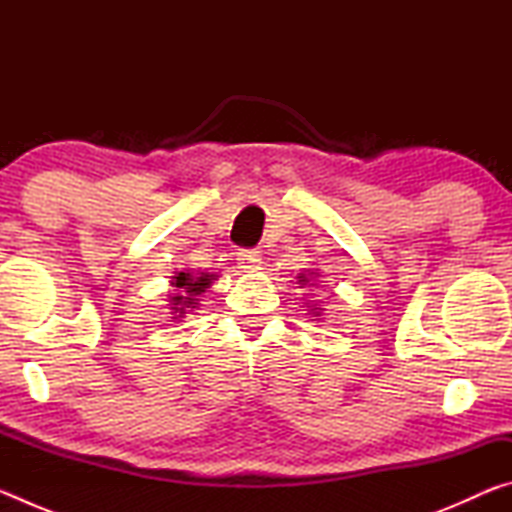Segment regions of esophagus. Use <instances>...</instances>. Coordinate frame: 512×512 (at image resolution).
Returning a JSON list of instances; mask_svg holds the SVG:
<instances>
[{"instance_id":"obj_1","label":"esophagus","mask_w":512,"mask_h":512,"mask_svg":"<svg viewBox=\"0 0 512 512\" xmlns=\"http://www.w3.org/2000/svg\"><path fill=\"white\" fill-rule=\"evenodd\" d=\"M237 264H239L241 271L253 273L255 268L259 266V255L255 253V250H241V253L237 255Z\"/></svg>"}]
</instances>
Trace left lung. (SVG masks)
Segmentation results:
<instances>
[{
  "label": "left lung",
  "mask_w": 512,
  "mask_h": 512,
  "mask_svg": "<svg viewBox=\"0 0 512 512\" xmlns=\"http://www.w3.org/2000/svg\"><path fill=\"white\" fill-rule=\"evenodd\" d=\"M318 280V271H309V273H298V282L302 284V287H305V284H311V282H316ZM311 287H314V284H311ZM311 300H307L305 305L309 307V314L311 316H316V320H320V316H323V309H320L318 305H309Z\"/></svg>",
  "instance_id": "8db88e82"
}]
</instances>
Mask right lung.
I'll list each match as a JSON object with an SVG mask.
<instances>
[{"label":"right lung","mask_w":512,"mask_h":512,"mask_svg":"<svg viewBox=\"0 0 512 512\" xmlns=\"http://www.w3.org/2000/svg\"><path fill=\"white\" fill-rule=\"evenodd\" d=\"M216 280L214 273H194V271H180L176 275H171V296H169V309H171V318L180 320L185 318L187 311H192L198 307L203 293L212 287V282Z\"/></svg>","instance_id":"1"}]
</instances>
